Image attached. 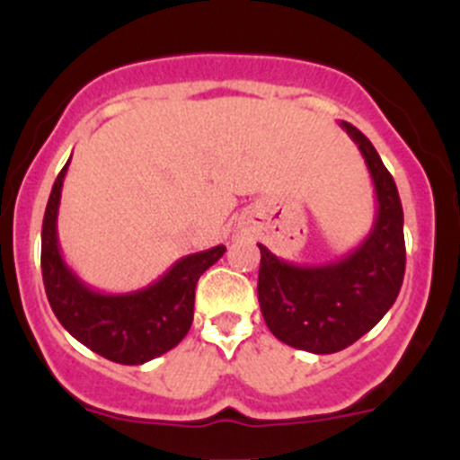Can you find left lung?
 Wrapping results in <instances>:
<instances>
[{
  "label": "left lung",
  "instance_id": "obj_1",
  "mask_svg": "<svg viewBox=\"0 0 460 460\" xmlns=\"http://www.w3.org/2000/svg\"><path fill=\"white\" fill-rule=\"evenodd\" d=\"M341 128L358 144L377 211L367 238L325 265H296L261 249L258 303L276 339L316 355L349 349L391 310L404 279V216L398 189L371 141L355 126Z\"/></svg>",
  "mask_w": 460,
  "mask_h": 460
}]
</instances>
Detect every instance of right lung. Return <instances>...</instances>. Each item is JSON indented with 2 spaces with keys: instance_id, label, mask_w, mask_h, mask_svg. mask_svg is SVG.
I'll return each mask as SVG.
<instances>
[{
  "instance_id": "add662e5",
  "label": "right lung",
  "mask_w": 460,
  "mask_h": 460,
  "mask_svg": "<svg viewBox=\"0 0 460 460\" xmlns=\"http://www.w3.org/2000/svg\"><path fill=\"white\" fill-rule=\"evenodd\" d=\"M66 166L53 181L42 222V279L62 328L110 362L146 364L175 349L193 323L195 285L222 258L225 244L180 258L164 276L126 294H107L84 283L65 262L58 243V208Z\"/></svg>"
}]
</instances>
